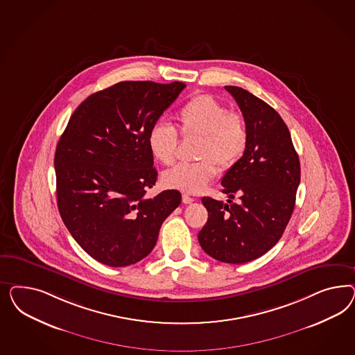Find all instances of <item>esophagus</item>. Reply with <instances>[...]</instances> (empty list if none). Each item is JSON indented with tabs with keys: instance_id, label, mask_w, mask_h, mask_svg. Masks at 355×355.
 <instances>
[{
	"instance_id": "esophagus-1",
	"label": "esophagus",
	"mask_w": 355,
	"mask_h": 355,
	"mask_svg": "<svg viewBox=\"0 0 355 355\" xmlns=\"http://www.w3.org/2000/svg\"><path fill=\"white\" fill-rule=\"evenodd\" d=\"M182 202L184 203V205H191V203L193 202V198L189 196V195H186V193H183Z\"/></svg>"
}]
</instances>
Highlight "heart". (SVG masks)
<instances>
[{"label": "heart", "instance_id": "obj_1", "mask_svg": "<svg viewBox=\"0 0 355 355\" xmlns=\"http://www.w3.org/2000/svg\"><path fill=\"white\" fill-rule=\"evenodd\" d=\"M183 137H199L198 162H181L162 174L165 186L183 193H202L218 174V166H233L248 144V126L241 112L229 110L211 95H196L183 105L178 114ZM147 144L152 156L162 165H172L177 157L178 132L172 125L157 121L150 126Z\"/></svg>", "mask_w": 355, "mask_h": 355}]
</instances>
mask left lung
<instances>
[{
    "mask_svg": "<svg viewBox=\"0 0 355 355\" xmlns=\"http://www.w3.org/2000/svg\"><path fill=\"white\" fill-rule=\"evenodd\" d=\"M248 126L243 156L221 180L227 205L205 196L208 220L199 243L209 257L230 264L260 258L273 248L291 220L301 165L291 132L279 113L246 89L225 86Z\"/></svg>",
    "mask_w": 355,
    "mask_h": 355,
    "instance_id": "1",
    "label": "left lung"
}]
</instances>
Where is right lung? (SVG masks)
Segmentation results:
<instances>
[{"instance_id": "add662e5", "label": "right lung", "mask_w": 355, "mask_h": 355, "mask_svg": "<svg viewBox=\"0 0 355 355\" xmlns=\"http://www.w3.org/2000/svg\"><path fill=\"white\" fill-rule=\"evenodd\" d=\"M184 87L138 80L98 91L76 107L57 143L60 215L78 245L105 266L146 258L181 205L177 190L146 198L157 180L147 135Z\"/></svg>"}]
</instances>
